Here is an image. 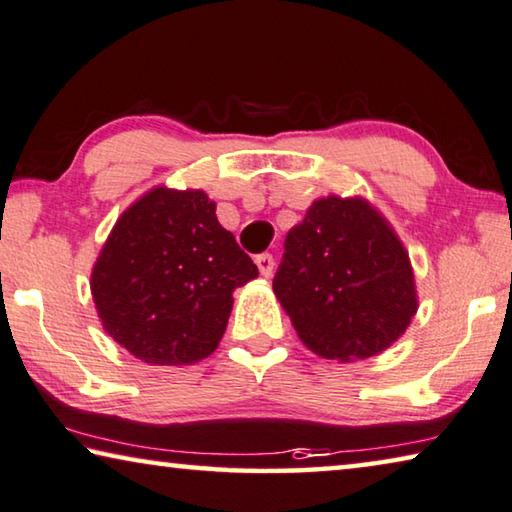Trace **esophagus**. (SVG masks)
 <instances>
[{"instance_id": "esophagus-1", "label": "esophagus", "mask_w": 512, "mask_h": 512, "mask_svg": "<svg viewBox=\"0 0 512 512\" xmlns=\"http://www.w3.org/2000/svg\"><path fill=\"white\" fill-rule=\"evenodd\" d=\"M255 264H257V269H259V273L264 275V278H271V275H273V266H275V259H273L271 253L257 255V257H255Z\"/></svg>"}]
</instances>
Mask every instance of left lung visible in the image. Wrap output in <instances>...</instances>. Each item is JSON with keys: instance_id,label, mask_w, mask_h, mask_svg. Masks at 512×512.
I'll return each instance as SVG.
<instances>
[{"instance_id": "1", "label": "left lung", "mask_w": 512, "mask_h": 512, "mask_svg": "<svg viewBox=\"0 0 512 512\" xmlns=\"http://www.w3.org/2000/svg\"><path fill=\"white\" fill-rule=\"evenodd\" d=\"M273 291L310 351L328 360L371 358L417 312L410 259L364 200L323 198L291 227Z\"/></svg>"}]
</instances>
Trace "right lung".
<instances>
[{"label":"right lung","instance_id":"right-lung-1","mask_svg":"<svg viewBox=\"0 0 512 512\" xmlns=\"http://www.w3.org/2000/svg\"><path fill=\"white\" fill-rule=\"evenodd\" d=\"M257 266L202 191L154 189L120 216L91 289L104 330L148 364H191L221 342L232 291Z\"/></svg>","mask_w":512,"mask_h":512}]
</instances>
